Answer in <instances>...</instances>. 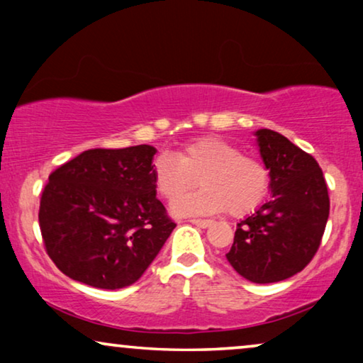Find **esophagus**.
Here are the masks:
<instances>
[{
    "instance_id": "obj_1",
    "label": "esophagus",
    "mask_w": 363,
    "mask_h": 363,
    "mask_svg": "<svg viewBox=\"0 0 363 363\" xmlns=\"http://www.w3.org/2000/svg\"><path fill=\"white\" fill-rule=\"evenodd\" d=\"M190 223H191V225L200 226V228H208L213 221L211 220H190Z\"/></svg>"
}]
</instances>
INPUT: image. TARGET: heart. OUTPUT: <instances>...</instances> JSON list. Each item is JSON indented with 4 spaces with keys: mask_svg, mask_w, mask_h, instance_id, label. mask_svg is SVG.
I'll use <instances>...</instances> for the list:
<instances>
[{
    "mask_svg": "<svg viewBox=\"0 0 363 363\" xmlns=\"http://www.w3.org/2000/svg\"><path fill=\"white\" fill-rule=\"evenodd\" d=\"M201 180V192L178 201L182 216L228 211L246 216L261 206L269 191V172L259 158L242 153L220 137H201L182 148L178 157L160 153L153 160V183L167 201H177Z\"/></svg>",
    "mask_w": 363,
    "mask_h": 363,
    "instance_id": "1",
    "label": "heart"
}]
</instances>
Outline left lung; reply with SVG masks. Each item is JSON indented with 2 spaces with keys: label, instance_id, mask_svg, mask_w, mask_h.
Listing matches in <instances>:
<instances>
[{
  "label": "left lung",
  "instance_id": "left-lung-1",
  "mask_svg": "<svg viewBox=\"0 0 363 363\" xmlns=\"http://www.w3.org/2000/svg\"><path fill=\"white\" fill-rule=\"evenodd\" d=\"M271 177L272 200L238 223L226 259L256 284L297 274L319 250L329 218V191L319 163L284 135L256 132Z\"/></svg>",
  "mask_w": 363,
  "mask_h": 363
}]
</instances>
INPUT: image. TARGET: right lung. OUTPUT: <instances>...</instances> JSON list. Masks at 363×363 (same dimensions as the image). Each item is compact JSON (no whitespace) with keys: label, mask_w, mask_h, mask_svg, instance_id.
<instances>
[{"label":"right lung","mask_w":363,"mask_h":363,"mask_svg":"<svg viewBox=\"0 0 363 363\" xmlns=\"http://www.w3.org/2000/svg\"><path fill=\"white\" fill-rule=\"evenodd\" d=\"M155 152L92 148L49 175L39 228L59 271L99 289L140 279L177 226L157 200Z\"/></svg>","instance_id":"add662e5"}]
</instances>
